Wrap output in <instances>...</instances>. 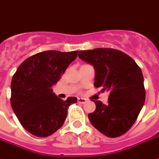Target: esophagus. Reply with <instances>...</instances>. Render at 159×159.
Segmentation results:
<instances>
[{"label": "esophagus", "instance_id": "obj_1", "mask_svg": "<svg viewBox=\"0 0 159 159\" xmlns=\"http://www.w3.org/2000/svg\"><path fill=\"white\" fill-rule=\"evenodd\" d=\"M77 101H78V103L84 104L87 102V100L86 99H84V98H78V99H77Z\"/></svg>", "mask_w": 159, "mask_h": 159}]
</instances>
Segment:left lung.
Here are the masks:
<instances>
[{
	"label": "left lung",
	"mask_w": 159,
	"mask_h": 159,
	"mask_svg": "<svg viewBox=\"0 0 159 159\" xmlns=\"http://www.w3.org/2000/svg\"><path fill=\"white\" fill-rule=\"evenodd\" d=\"M78 57L93 66L94 86L109 92L107 104L94 100L89 119L96 129L111 138L125 134L143 107L146 92L142 71L126 53L112 48L80 51Z\"/></svg>",
	"instance_id": "1"
}]
</instances>
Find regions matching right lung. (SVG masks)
Wrapping results in <instances>:
<instances>
[{
	"label": "right lung",
	"mask_w": 159,
	"mask_h": 159,
	"mask_svg": "<svg viewBox=\"0 0 159 159\" xmlns=\"http://www.w3.org/2000/svg\"><path fill=\"white\" fill-rule=\"evenodd\" d=\"M78 51L49 50L26 59L11 83V105L19 123L33 135L47 137L62 126L76 97L62 100L52 87L61 78Z\"/></svg>",
	"instance_id": "1"
}]
</instances>
